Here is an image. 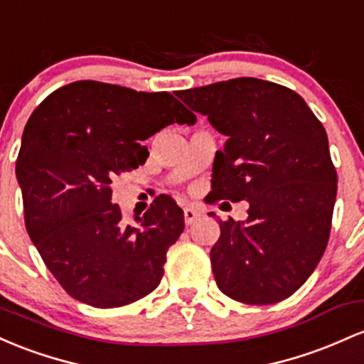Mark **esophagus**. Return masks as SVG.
Listing matches in <instances>:
<instances>
[{"label": "esophagus", "instance_id": "esophagus-1", "mask_svg": "<svg viewBox=\"0 0 364 364\" xmlns=\"http://www.w3.org/2000/svg\"><path fill=\"white\" fill-rule=\"evenodd\" d=\"M199 218L198 211H194L193 208H183V220H186V225L194 223V220Z\"/></svg>", "mask_w": 364, "mask_h": 364}]
</instances>
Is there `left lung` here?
I'll use <instances>...</instances> for the list:
<instances>
[{
    "label": "left lung",
    "mask_w": 364,
    "mask_h": 364,
    "mask_svg": "<svg viewBox=\"0 0 364 364\" xmlns=\"http://www.w3.org/2000/svg\"><path fill=\"white\" fill-rule=\"evenodd\" d=\"M175 94L227 136L204 201L249 203L246 222L220 220L216 285L239 303L287 299L320 263L332 228L337 171L323 125L299 94L255 77Z\"/></svg>",
    "instance_id": "obj_1"
}]
</instances>
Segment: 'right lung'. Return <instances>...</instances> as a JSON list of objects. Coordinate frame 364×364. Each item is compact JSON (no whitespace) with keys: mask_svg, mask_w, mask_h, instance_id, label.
<instances>
[{"mask_svg":"<svg viewBox=\"0 0 364 364\" xmlns=\"http://www.w3.org/2000/svg\"><path fill=\"white\" fill-rule=\"evenodd\" d=\"M196 115L170 92L77 80L56 89L23 129L17 178L23 218L41 258L73 299L120 308L158 287L183 211L163 196L124 225L112 183L144 165L142 141Z\"/></svg>","mask_w":364,"mask_h":364,"instance_id":"1","label":"right lung"}]
</instances>
